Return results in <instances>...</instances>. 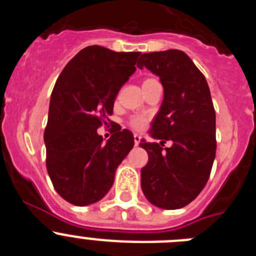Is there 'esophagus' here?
<instances>
[{
    "mask_svg": "<svg viewBox=\"0 0 256 256\" xmlns=\"http://www.w3.org/2000/svg\"><path fill=\"white\" fill-rule=\"evenodd\" d=\"M133 138H134V144H136V146H138L140 141H141V137H140L138 134H134V136H133Z\"/></svg>",
    "mask_w": 256,
    "mask_h": 256,
    "instance_id": "esophagus-1",
    "label": "esophagus"
}]
</instances>
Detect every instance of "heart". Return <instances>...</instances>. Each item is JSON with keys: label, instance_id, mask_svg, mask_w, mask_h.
<instances>
[{"label": "heart", "instance_id": "b5f03b06", "mask_svg": "<svg viewBox=\"0 0 256 256\" xmlns=\"http://www.w3.org/2000/svg\"><path fill=\"white\" fill-rule=\"evenodd\" d=\"M146 123H148V118L144 116H133L130 120V126L136 130H144Z\"/></svg>", "mask_w": 256, "mask_h": 256}]
</instances>
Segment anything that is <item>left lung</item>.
<instances>
[{"label":"left lung","instance_id":"left-lung-1","mask_svg":"<svg viewBox=\"0 0 256 256\" xmlns=\"http://www.w3.org/2000/svg\"><path fill=\"white\" fill-rule=\"evenodd\" d=\"M137 66L151 70L164 87V100L150 130L160 144H140L148 154L141 169L142 191L155 206L180 209L202 191L216 158V110L209 86L180 50L144 54ZM166 140L172 146L164 149Z\"/></svg>","mask_w":256,"mask_h":256}]
</instances>
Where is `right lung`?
Masks as SVG:
<instances>
[{
  "label": "right lung",
  "instance_id": "1",
  "mask_svg": "<svg viewBox=\"0 0 256 256\" xmlns=\"http://www.w3.org/2000/svg\"><path fill=\"white\" fill-rule=\"evenodd\" d=\"M140 55L88 46L56 80L44 130L46 166L56 192L70 204L84 206L101 200L134 146L128 130L116 128L108 142L97 130L110 123L115 97L136 72Z\"/></svg>",
  "mask_w": 256,
  "mask_h": 256
}]
</instances>
